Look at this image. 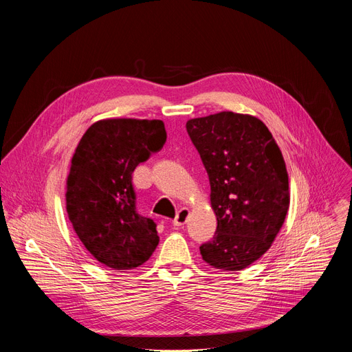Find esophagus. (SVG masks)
<instances>
[{
  "label": "esophagus",
  "mask_w": 352,
  "mask_h": 352,
  "mask_svg": "<svg viewBox=\"0 0 352 352\" xmlns=\"http://www.w3.org/2000/svg\"><path fill=\"white\" fill-rule=\"evenodd\" d=\"M188 217H190V211H188V208H181L178 212H177V217L174 218V226L175 227H181V226H184L187 223V219H188Z\"/></svg>",
  "instance_id": "1"
}]
</instances>
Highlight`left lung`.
<instances>
[{
	"label": "left lung",
	"mask_w": 352,
	"mask_h": 352,
	"mask_svg": "<svg viewBox=\"0 0 352 352\" xmlns=\"http://www.w3.org/2000/svg\"><path fill=\"white\" fill-rule=\"evenodd\" d=\"M204 164L217 231L199 247L217 270L239 271L268 251L289 207L288 174L278 145L252 116L223 111L187 122Z\"/></svg>",
	"instance_id": "1"
}]
</instances>
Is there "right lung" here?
<instances>
[{"instance_id": "add662e5", "label": "right lung", "mask_w": 352, "mask_h": 352, "mask_svg": "<svg viewBox=\"0 0 352 352\" xmlns=\"http://www.w3.org/2000/svg\"><path fill=\"white\" fill-rule=\"evenodd\" d=\"M166 141L160 120L92 124L71 160L67 212L89 254L114 270L142 265L155 251L157 224L137 211L133 173Z\"/></svg>"}]
</instances>
